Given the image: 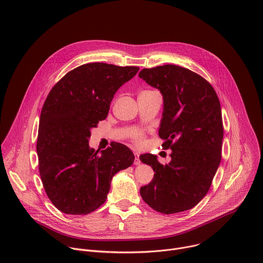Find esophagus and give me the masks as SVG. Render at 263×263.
Returning a JSON list of instances; mask_svg holds the SVG:
<instances>
[{"label":"esophagus","mask_w":263,"mask_h":263,"mask_svg":"<svg viewBox=\"0 0 263 263\" xmlns=\"http://www.w3.org/2000/svg\"><path fill=\"white\" fill-rule=\"evenodd\" d=\"M134 155H135L134 164H135V165H139V164H140V162H141V161H140V159H139V154H138L137 152H135V153H134Z\"/></svg>","instance_id":"esophagus-1"}]
</instances>
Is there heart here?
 <instances>
[{
	"label": "heart",
	"mask_w": 263,
	"mask_h": 263,
	"mask_svg": "<svg viewBox=\"0 0 263 263\" xmlns=\"http://www.w3.org/2000/svg\"><path fill=\"white\" fill-rule=\"evenodd\" d=\"M132 137H133V139H134L137 143H140V142L142 141V138H143L142 133H141L140 131H135V132L132 134Z\"/></svg>",
	"instance_id": "heart-1"
}]
</instances>
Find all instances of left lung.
<instances>
[{"instance_id":"left-lung-1","label":"left lung","mask_w":263,"mask_h":263,"mask_svg":"<svg viewBox=\"0 0 263 263\" xmlns=\"http://www.w3.org/2000/svg\"><path fill=\"white\" fill-rule=\"evenodd\" d=\"M138 76L163 97L159 137L163 148L172 149V160L164 165L153 154L140 155L155 172L151 183L140 187V196L164 214L192 209L207 195L221 159L217 95L200 74L174 64L143 68Z\"/></svg>"}]
</instances>
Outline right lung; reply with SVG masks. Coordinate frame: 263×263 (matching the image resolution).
Listing matches in <instances>:
<instances>
[{"instance_id":"1","label":"right lung","mask_w":263,"mask_h":263,"mask_svg":"<svg viewBox=\"0 0 263 263\" xmlns=\"http://www.w3.org/2000/svg\"><path fill=\"white\" fill-rule=\"evenodd\" d=\"M137 66L86 63L68 71L48 95L42 109L36 149L44 189L66 214H88L107 199L111 179L133 164L125 144L89 147L90 130L107 118L118 89Z\"/></svg>"}]
</instances>
